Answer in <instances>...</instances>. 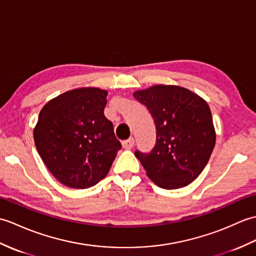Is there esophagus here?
Here are the masks:
<instances>
[{"label":"esophagus","mask_w":256,"mask_h":256,"mask_svg":"<svg viewBox=\"0 0 256 256\" xmlns=\"http://www.w3.org/2000/svg\"><path fill=\"white\" fill-rule=\"evenodd\" d=\"M134 144V139L132 137H130L129 139L122 141V148L124 149H132Z\"/></svg>","instance_id":"1"}]
</instances>
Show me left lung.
<instances>
[{"mask_svg":"<svg viewBox=\"0 0 256 256\" xmlns=\"http://www.w3.org/2000/svg\"><path fill=\"white\" fill-rule=\"evenodd\" d=\"M134 96L149 110L156 130L150 152L134 151L146 175L161 188L188 185L206 166L216 144L208 104L174 85H154Z\"/></svg>","mask_w":256,"mask_h":256,"instance_id":"1","label":"left lung"}]
</instances>
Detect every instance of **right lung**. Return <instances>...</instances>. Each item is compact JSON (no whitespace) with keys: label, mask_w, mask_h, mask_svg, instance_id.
<instances>
[{"label":"right lung","mask_w":256,"mask_h":256,"mask_svg":"<svg viewBox=\"0 0 256 256\" xmlns=\"http://www.w3.org/2000/svg\"><path fill=\"white\" fill-rule=\"evenodd\" d=\"M107 90L86 88L51 100L39 112L34 140L39 156L60 183L92 187L108 174L122 144L104 115Z\"/></svg>","instance_id":"right-lung-1"}]
</instances>
